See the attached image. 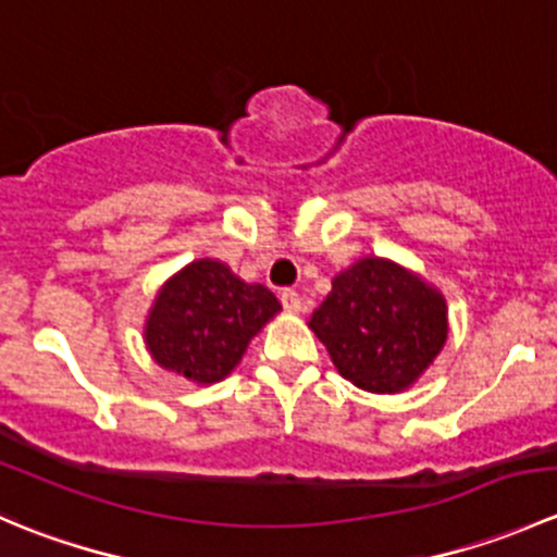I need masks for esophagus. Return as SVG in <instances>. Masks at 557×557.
Segmentation results:
<instances>
[{"mask_svg":"<svg viewBox=\"0 0 557 557\" xmlns=\"http://www.w3.org/2000/svg\"><path fill=\"white\" fill-rule=\"evenodd\" d=\"M280 301H283L285 312H290V314L301 312V296L296 294V290H283V294H280Z\"/></svg>","mask_w":557,"mask_h":557,"instance_id":"1","label":"esophagus"}]
</instances>
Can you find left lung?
Returning <instances> with one entry per match:
<instances>
[{
	"mask_svg": "<svg viewBox=\"0 0 557 557\" xmlns=\"http://www.w3.org/2000/svg\"><path fill=\"white\" fill-rule=\"evenodd\" d=\"M307 325L325 345L336 372L369 393L409 391L450 334L442 290L380 256H363L342 269Z\"/></svg>",
	"mask_w": 557,
	"mask_h": 557,
	"instance_id": "8db88e82",
	"label": "left lung"
}]
</instances>
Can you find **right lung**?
<instances>
[{"instance_id": "add662e5", "label": "right lung", "mask_w": 557, "mask_h": 557, "mask_svg": "<svg viewBox=\"0 0 557 557\" xmlns=\"http://www.w3.org/2000/svg\"><path fill=\"white\" fill-rule=\"evenodd\" d=\"M280 310L267 285L245 283L218 258H196L159 288L143 339L161 369L194 385H215L239 367L252 336Z\"/></svg>"}]
</instances>
